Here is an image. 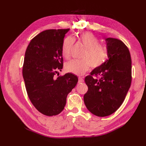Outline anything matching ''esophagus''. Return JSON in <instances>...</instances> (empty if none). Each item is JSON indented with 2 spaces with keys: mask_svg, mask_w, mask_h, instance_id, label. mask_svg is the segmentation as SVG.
Returning a JSON list of instances; mask_svg holds the SVG:
<instances>
[{
  "mask_svg": "<svg viewBox=\"0 0 146 146\" xmlns=\"http://www.w3.org/2000/svg\"><path fill=\"white\" fill-rule=\"evenodd\" d=\"M83 82H84V80L83 79V78H82V77H78V83H82Z\"/></svg>",
  "mask_w": 146,
  "mask_h": 146,
  "instance_id": "obj_1",
  "label": "esophagus"
}]
</instances>
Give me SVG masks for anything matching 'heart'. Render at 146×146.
<instances>
[{
	"label": "heart",
	"instance_id": "b5f03b06",
	"mask_svg": "<svg viewBox=\"0 0 146 146\" xmlns=\"http://www.w3.org/2000/svg\"><path fill=\"white\" fill-rule=\"evenodd\" d=\"M79 42L86 48L83 52L81 60H73L65 65L67 72L82 75L88 71L90 66L94 68L101 66L106 61L108 54L103 46L100 44V41L94 34L90 32H83L76 36ZM74 44V40L70 37H66L62 41L61 54L65 59H69L71 51Z\"/></svg>",
	"mask_w": 146,
	"mask_h": 146
}]
</instances>
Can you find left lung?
I'll return each instance as SVG.
<instances>
[{
	"label": "left lung",
	"mask_w": 146,
	"mask_h": 146,
	"mask_svg": "<svg viewBox=\"0 0 146 146\" xmlns=\"http://www.w3.org/2000/svg\"><path fill=\"white\" fill-rule=\"evenodd\" d=\"M105 41L108 60L85 78L88 86L83 97L85 104L98 117L110 115L121 106L132 82V61L128 48L115 38H108Z\"/></svg>",
	"instance_id": "obj_1"
}]
</instances>
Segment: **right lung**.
<instances>
[{"mask_svg": "<svg viewBox=\"0 0 146 146\" xmlns=\"http://www.w3.org/2000/svg\"><path fill=\"white\" fill-rule=\"evenodd\" d=\"M70 29H48L31 39L25 52L23 75L27 95L35 107L46 116L61 113L68 94L78 78L72 73L54 78L63 66L61 44Z\"/></svg>", "mask_w": 146, "mask_h": 146, "instance_id": "add662e5", "label": "right lung"}]
</instances>
